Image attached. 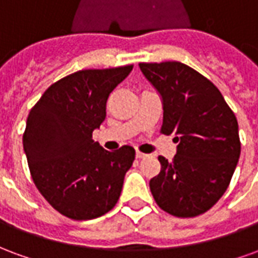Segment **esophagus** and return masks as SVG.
<instances>
[{"label": "esophagus", "instance_id": "obj_1", "mask_svg": "<svg viewBox=\"0 0 258 258\" xmlns=\"http://www.w3.org/2000/svg\"><path fill=\"white\" fill-rule=\"evenodd\" d=\"M137 157L138 159H144V157H146L145 153H142V152H137Z\"/></svg>", "mask_w": 258, "mask_h": 258}]
</instances>
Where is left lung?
<instances>
[{"mask_svg":"<svg viewBox=\"0 0 258 258\" xmlns=\"http://www.w3.org/2000/svg\"><path fill=\"white\" fill-rule=\"evenodd\" d=\"M162 99L163 134H174L173 162L149 181L159 207L175 217H195L220 200L240 156L238 120L210 80L179 62L140 63Z\"/></svg>","mask_w":258,"mask_h":258,"instance_id":"obj_1","label":"left lung"}]
</instances>
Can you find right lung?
Returning a JSON list of instances; mask_svg holds the SVG:
<instances>
[{"mask_svg": "<svg viewBox=\"0 0 258 258\" xmlns=\"http://www.w3.org/2000/svg\"><path fill=\"white\" fill-rule=\"evenodd\" d=\"M133 70L123 66L81 70L48 88L29 113L23 134L31 178L60 214L92 220L117 203L135 151L114 152L92 140L106 117L110 92Z\"/></svg>", "mask_w": 258, "mask_h": 258, "instance_id": "add662e5", "label": "right lung"}]
</instances>
